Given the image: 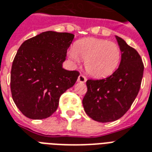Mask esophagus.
Here are the masks:
<instances>
[{
  "label": "esophagus",
  "instance_id": "obj_1",
  "mask_svg": "<svg viewBox=\"0 0 152 152\" xmlns=\"http://www.w3.org/2000/svg\"><path fill=\"white\" fill-rule=\"evenodd\" d=\"M77 80H78V82H80V83H85V82H86L87 79H86V77H85L84 75H81V74H80V75L78 76Z\"/></svg>",
  "mask_w": 152,
  "mask_h": 152
}]
</instances>
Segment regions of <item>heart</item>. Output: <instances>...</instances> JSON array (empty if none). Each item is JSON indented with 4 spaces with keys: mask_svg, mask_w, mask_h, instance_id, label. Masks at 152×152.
Listing matches in <instances>:
<instances>
[{
    "mask_svg": "<svg viewBox=\"0 0 152 152\" xmlns=\"http://www.w3.org/2000/svg\"><path fill=\"white\" fill-rule=\"evenodd\" d=\"M67 57L75 65L85 59V69L91 76L104 77L116 70L121 59V50L112 42L86 38L77 42L68 50Z\"/></svg>",
    "mask_w": 152,
    "mask_h": 152,
    "instance_id": "heart-1",
    "label": "heart"
}]
</instances>
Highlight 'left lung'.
<instances>
[{
	"mask_svg": "<svg viewBox=\"0 0 152 152\" xmlns=\"http://www.w3.org/2000/svg\"><path fill=\"white\" fill-rule=\"evenodd\" d=\"M122 52L118 68L106 78L88 80V91L83 99L85 113L99 122H110L122 118L139 93L143 64L138 51L116 36Z\"/></svg>",
	"mask_w": 152,
	"mask_h": 152,
	"instance_id": "left-lung-1",
	"label": "left lung"
}]
</instances>
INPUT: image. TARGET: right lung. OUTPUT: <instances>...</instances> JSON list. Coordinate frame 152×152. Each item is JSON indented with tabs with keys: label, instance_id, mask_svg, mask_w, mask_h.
Segmentation results:
<instances>
[{
	"label": "right lung",
	"instance_id": "1",
	"mask_svg": "<svg viewBox=\"0 0 152 152\" xmlns=\"http://www.w3.org/2000/svg\"><path fill=\"white\" fill-rule=\"evenodd\" d=\"M74 36L46 31L19 48L12 65L10 88L13 102L26 117H50L57 110L60 96L75 85L80 73L63 68Z\"/></svg>",
	"mask_w": 152,
	"mask_h": 152
}]
</instances>
